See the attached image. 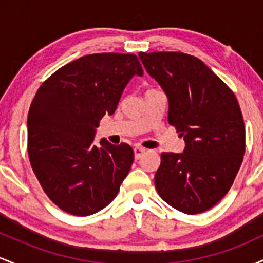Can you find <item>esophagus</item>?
<instances>
[{"label":"esophagus","instance_id":"obj_1","mask_svg":"<svg viewBox=\"0 0 263 263\" xmlns=\"http://www.w3.org/2000/svg\"><path fill=\"white\" fill-rule=\"evenodd\" d=\"M134 152H135V158L136 159H140L142 156L146 153V149L142 148V147H135L134 148Z\"/></svg>","mask_w":263,"mask_h":263}]
</instances>
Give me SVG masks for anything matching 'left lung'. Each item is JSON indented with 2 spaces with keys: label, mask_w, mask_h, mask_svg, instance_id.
<instances>
[{
  "label": "left lung",
  "mask_w": 263,
  "mask_h": 263,
  "mask_svg": "<svg viewBox=\"0 0 263 263\" xmlns=\"http://www.w3.org/2000/svg\"><path fill=\"white\" fill-rule=\"evenodd\" d=\"M168 98V122L182 153L163 152L156 189L165 203L194 215L225 197L245 155V125L235 93L200 59L180 52L140 53Z\"/></svg>",
  "instance_id": "8db88e82"
}]
</instances>
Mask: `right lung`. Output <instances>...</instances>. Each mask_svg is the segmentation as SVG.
<instances>
[{"instance_id":"add662e5","label":"right lung","mask_w":263,"mask_h":263,"mask_svg":"<svg viewBox=\"0 0 263 263\" xmlns=\"http://www.w3.org/2000/svg\"><path fill=\"white\" fill-rule=\"evenodd\" d=\"M135 75H143L135 54H90L62 66L33 99L27 120L29 162L45 194L71 215L107 206L134 163L127 143L102 138L98 147L93 137Z\"/></svg>"}]
</instances>
